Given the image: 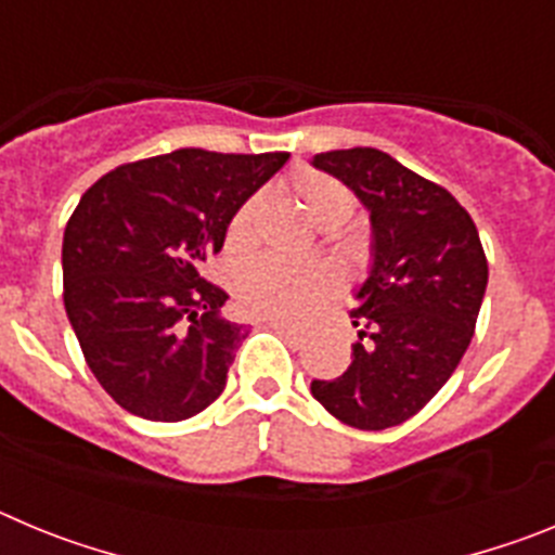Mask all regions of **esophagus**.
<instances>
[{
    "instance_id": "obj_1",
    "label": "esophagus",
    "mask_w": 555,
    "mask_h": 555,
    "mask_svg": "<svg viewBox=\"0 0 555 555\" xmlns=\"http://www.w3.org/2000/svg\"><path fill=\"white\" fill-rule=\"evenodd\" d=\"M267 327H272L274 333H281L283 338H288V341H294V345H300L302 341V333L297 331V327L286 325V322H267Z\"/></svg>"
}]
</instances>
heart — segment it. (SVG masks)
<instances>
[{"label":"heart","instance_id":"b5f03b06","mask_svg":"<svg viewBox=\"0 0 555 555\" xmlns=\"http://www.w3.org/2000/svg\"><path fill=\"white\" fill-rule=\"evenodd\" d=\"M292 189L320 224H341L352 214V194L347 185L325 171H300ZM261 194L238 205L228 224V244L244 249L255 238V222L261 214ZM338 288V274L327 263H302L283 255H261L235 278V297L244 311L269 320L302 322Z\"/></svg>","mask_w":555,"mask_h":555}]
</instances>
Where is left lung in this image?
I'll list each match as a JSON object with an SVG mask.
<instances>
[{"label": "left lung", "instance_id": "8db88e82", "mask_svg": "<svg viewBox=\"0 0 555 555\" xmlns=\"http://www.w3.org/2000/svg\"><path fill=\"white\" fill-rule=\"evenodd\" d=\"M370 210L372 258L356 288L352 364L311 395L361 430L405 423L450 380L473 341L489 267L478 228L442 185L372 146L313 155Z\"/></svg>", "mask_w": 555, "mask_h": 555}]
</instances>
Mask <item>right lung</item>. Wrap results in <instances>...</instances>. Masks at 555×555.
<instances>
[{
    "label": "right lung",
    "instance_id": "1",
    "mask_svg": "<svg viewBox=\"0 0 555 555\" xmlns=\"http://www.w3.org/2000/svg\"><path fill=\"white\" fill-rule=\"evenodd\" d=\"M288 152L175 150L107 171L63 233V306L88 366L125 411L180 423L208 409L249 327L199 267Z\"/></svg>",
    "mask_w": 555,
    "mask_h": 555
}]
</instances>
